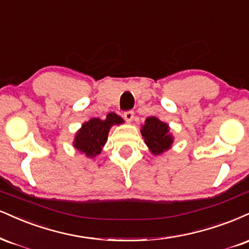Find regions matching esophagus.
Masks as SVG:
<instances>
[{
  "instance_id": "esophagus-1",
  "label": "esophagus",
  "mask_w": 249,
  "mask_h": 249,
  "mask_svg": "<svg viewBox=\"0 0 249 249\" xmlns=\"http://www.w3.org/2000/svg\"><path fill=\"white\" fill-rule=\"evenodd\" d=\"M133 117H134V112L132 111V110H128V111H125V112H124V118H125V121L128 122V123L132 122Z\"/></svg>"
}]
</instances>
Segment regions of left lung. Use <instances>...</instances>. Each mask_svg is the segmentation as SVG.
I'll return each instance as SVG.
<instances>
[{
	"instance_id": "obj_1",
	"label": "left lung",
	"mask_w": 249,
	"mask_h": 249,
	"mask_svg": "<svg viewBox=\"0 0 249 249\" xmlns=\"http://www.w3.org/2000/svg\"><path fill=\"white\" fill-rule=\"evenodd\" d=\"M146 145L153 154H160L167 151L173 143V137L166 123L159 121L157 117H148L142 128Z\"/></svg>"
}]
</instances>
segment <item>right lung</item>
<instances>
[{
    "mask_svg": "<svg viewBox=\"0 0 249 249\" xmlns=\"http://www.w3.org/2000/svg\"><path fill=\"white\" fill-rule=\"evenodd\" d=\"M124 122L116 113H109L106 119L91 118L85 123L82 128L77 132L74 146L80 152L87 154V157L94 158L101 153L102 148L106 145L110 127L113 124H122Z\"/></svg>",
    "mask_w": 249,
    "mask_h": 249,
    "instance_id": "add662e5",
    "label": "right lung"
}]
</instances>
